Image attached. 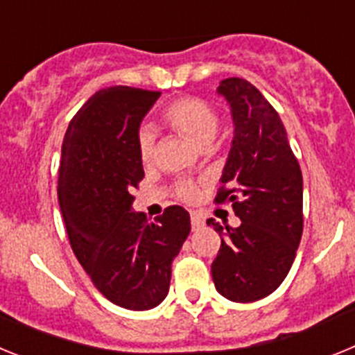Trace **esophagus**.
<instances>
[{
    "instance_id": "1",
    "label": "esophagus",
    "mask_w": 355,
    "mask_h": 355,
    "mask_svg": "<svg viewBox=\"0 0 355 355\" xmlns=\"http://www.w3.org/2000/svg\"><path fill=\"white\" fill-rule=\"evenodd\" d=\"M190 218H192V229H193V231H197V229H200L202 225H205V218H202L199 213H192V215H190Z\"/></svg>"
}]
</instances>
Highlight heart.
<instances>
[{
	"mask_svg": "<svg viewBox=\"0 0 355 355\" xmlns=\"http://www.w3.org/2000/svg\"><path fill=\"white\" fill-rule=\"evenodd\" d=\"M162 119L172 130L180 131L197 146L205 147L213 140L218 128L216 110L200 97H181L167 105L162 112ZM156 137L149 126H142L137 133V149L144 163H149L155 156ZM178 197L187 202H193L199 197V184L193 181H183L175 190Z\"/></svg>",
	"mask_w": 355,
	"mask_h": 355,
	"instance_id": "1",
	"label": "heart"
}]
</instances>
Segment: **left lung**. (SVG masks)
<instances>
[{"label": "left lung", "mask_w": 355, "mask_h": 355, "mask_svg": "<svg viewBox=\"0 0 355 355\" xmlns=\"http://www.w3.org/2000/svg\"><path fill=\"white\" fill-rule=\"evenodd\" d=\"M216 92L227 99L234 139L215 202L233 206L241 220L229 227L211 263L216 291L254 302L283 283L302 236V172L274 106L252 83L227 78ZM208 225L222 234V225Z\"/></svg>", "instance_id": "left-lung-1"}]
</instances>
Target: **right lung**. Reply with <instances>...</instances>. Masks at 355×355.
<instances>
[{"instance_id":"right-lung-1","label":"right lung","mask_w":355,"mask_h":355,"mask_svg":"<svg viewBox=\"0 0 355 355\" xmlns=\"http://www.w3.org/2000/svg\"><path fill=\"white\" fill-rule=\"evenodd\" d=\"M159 94L99 90L74 115L62 144L58 202L72 252L110 302L133 311L167 297L172 261L190 233L181 206L165 208L155 222L133 211V190L144 180L137 133Z\"/></svg>"}]
</instances>
